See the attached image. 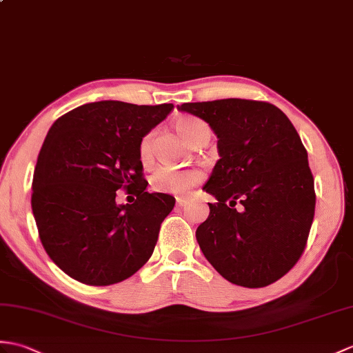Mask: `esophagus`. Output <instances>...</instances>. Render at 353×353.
Wrapping results in <instances>:
<instances>
[{
    "label": "esophagus",
    "mask_w": 353,
    "mask_h": 353,
    "mask_svg": "<svg viewBox=\"0 0 353 353\" xmlns=\"http://www.w3.org/2000/svg\"><path fill=\"white\" fill-rule=\"evenodd\" d=\"M176 203H177L179 208H183L185 204H186V200H185V199H180V196H179V199L176 200Z\"/></svg>",
    "instance_id": "obj_1"
}]
</instances>
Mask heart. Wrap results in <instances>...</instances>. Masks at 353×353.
<instances>
[{
	"instance_id": "obj_1",
	"label": "heart",
	"mask_w": 353,
	"mask_h": 353,
	"mask_svg": "<svg viewBox=\"0 0 353 353\" xmlns=\"http://www.w3.org/2000/svg\"><path fill=\"white\" fill-rule=\"evenodd\" d=\"M174 128L186 144H191L201 137H210L209 126L203 120L195 117H180L176 120ZM147 153H149V137H145L141 143V154L145 157ZM200 180L201 173L196 170H177L161 165L152 173L150 185L154 191L183 195L190 192L191 188Z\"/></svg>"
}]
</instances>
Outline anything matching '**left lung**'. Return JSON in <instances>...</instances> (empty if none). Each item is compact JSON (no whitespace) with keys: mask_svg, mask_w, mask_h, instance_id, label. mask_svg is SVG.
I'll use <instances>...</instances> for the list:
<instances>
[{"mask_svg":"<svg viewBox=\"0 0 353 353\" xmlns=\"http://www.w3.org/2000/svg\"><path fill=\"white\" fill-rule=\"evenodd\" d=\"M209 123L219 159L203 186L214 195L196 242L225 280L265 288L296 265L314 218V180L292 121L268 102L221 99L177 106ZM236 203L241 209L236 211Z\"/></svg>","mask_w":353,"mask_h":353,"instance_id":"8db88e82","label":"left lung"}]
</instances>
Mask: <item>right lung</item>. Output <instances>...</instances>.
<instances>
[{
  "mask_svg": "<svg viewBox=\"0 0 353 353\" xmlns=\"http://www.w3.org/2000/svg\"><path fill=\"white\" fill-rule=\"evenodd\" d=\"M174 106L101 101L54 121L32 177L31 209L48 256L88 285L126 280L150 259L174 196L145 191L141 141ZM123 187L132 205H117Z\"/></svg>",
  "mask_w": 353,
  "mask_h": 353,
  "instance_id": "obj_1",
  "label": "right lung"
}]
</instances>
